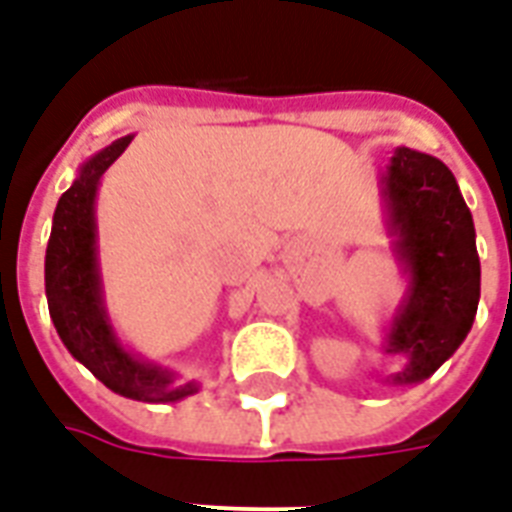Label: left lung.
<instances>
[{
  "instance_id": "8db88e82",
  "label": "left lung",
  "mask_w": 512,
  "mask_h": 512,
  "mask_svg": "<svg viewBox=\"0 0 512 512\" xmlns=\"http://www.w3.org/2000/svg\"><path fill=\"white\" fill-rule=\"evenodd\" d=\"M384 228L405 273V295L381 349L405 365L389 384H419L470 333L481 300L473 214L446 163L397 147L381 174Z\"/></svg>"
}]
</instances>
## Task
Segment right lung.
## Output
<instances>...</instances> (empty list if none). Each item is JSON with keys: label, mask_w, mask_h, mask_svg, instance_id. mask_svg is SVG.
<instances>
[{"label": "right lung", "mask_w": 512, "mask_h": 512, "mask_svg": "<svg viewBox=\"0 0 512 512\" xmlns=\"http://www.w3.org/2000/svg\"><path fill=\"white\" fill-rule=\"evenodd\" d=\"M128 134L91 155L72 187L58 198L45 252V295L58 338L115 395L139 403H177L198 392V384L174 386V370L128 351L117 338L104 303L99 268L96 193L101 177L126 152Z\"/></svg>", "instance_id": "add662e5"}]
</instances>
